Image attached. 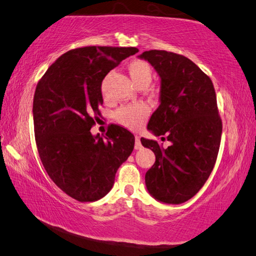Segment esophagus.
<instances>
[{
  "label": "esophagus",
  "instance_id": "esophagus-1",
  "mask_svg": "<svg viewBox=\"0 0 256 256\" xmlns=\"http://www.w3.org/2000/svg\"><path fill=\"white\" fill-rule=\"evenodd\" d=\"M135 148L136 150L142 148V142H140V136L135 137Z\"/></svg>",
  "mask_w": 256,
  "mask_h": 256
}]
</instances>
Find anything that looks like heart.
<instances>
[{
    "label": "heart",
    "mask_w": 256,
    "mask_h": 256,
    "mask_svg": "<svg viewBox=\"0 0 256 256\" xmlns=\"http://www.w3.org/2000/svg\"><path fill=\"white\" fill-rule=\"evenodd\" d=\"M128 73L130 75L132 82L140 88H147L153 80V67L148 62L144 60H135L129 62L127 66ZM150 114V109L142 103H134L120 106L114 114L116 122L126 128L140 129Z\"/></svg>",
    "instance_id": "1"
}]
</instances>
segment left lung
<instances>
[{"instance_id":"obj_1","label":"left lung","mask_w":256,"mask_h":256,"mask_svg":"<svg viewBox=\"0 0 256 256\" xmlns=\"http://www.w3.org/2000/svg\"><path fill=\"white\" fill-rule=\"evenodd\" d=\"M140 58L162 80L160 104L147 128L171 142L162 148L156 140L140 138L155 154L146 186L155 199L178 204L198 194L216 164L222 132L216 92L209 76L180 54L153 49Z\"/></svg>"}]
</instances>
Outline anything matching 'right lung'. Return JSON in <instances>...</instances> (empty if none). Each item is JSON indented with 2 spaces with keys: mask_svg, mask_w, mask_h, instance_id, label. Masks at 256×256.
<instances>
[{
  "mask_svg": "<svg viewBox=\"0 0 256 256\" xmlns=\"http://www.w3.org/2000/svg\"><path fill=\"white\" fill-rule=\"evenodd\" d=\"M136 47L86 46L65 52L39 80L34 127L39 158L52 182L70 198L93 202L104 196L132 154L135 137L110 124L106 138L91 128L101 116L102 80Z\"/></svg>",
  "mask_w": 256,
  "mask_h": 256,
  "instance_id": "right-lung-1",
  "label": "right lung"
}]
</instances>
